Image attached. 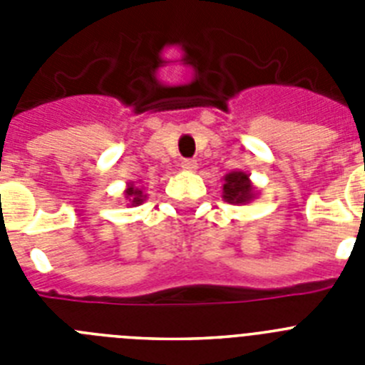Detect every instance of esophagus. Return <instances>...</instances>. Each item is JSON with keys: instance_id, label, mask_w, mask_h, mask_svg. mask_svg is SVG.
<instances>
[{"instance_id": "obj_1", "label": "esophagus", "mask_w": 365, "mask_h": 365, "mask_svg": "<svg viewBox=\"0 0 365 365\" xmlns=\"http://www.w3.org/2000/svg\"><path fill=\"white\" fill-rule=\"evenodd\" d=\"M180 166L185 168V170H188V172H195V170H197V160H193V159H182V163H180Z\"/></svg>"}]
</instances>
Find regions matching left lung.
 <instances>
[{
    "label": "left lung",
    "mask_w": 365,
    "mask_h": 365,
    "mask_svg": "<svg viewBox=\"0 0 365 365\" xmlns=\"http://www.w3.org/2000/svg\"><path fill=\"white\" fill-rule=\"evenodd\" d=\"M254 197V190L248 175L243 172H232L225 177L222 185V199L234 205H243Z\"/></svg>",
    "instance_id": "left-lung-1"
}]
</instances>
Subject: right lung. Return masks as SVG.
Wrapping results in <instances>:
<instances>
[{"mask_svg": "<svg viewBox=\"0 0 365 365\" xmlns=\"http://www.w3.org/2000/svg\"><path fill=\"white\" fill-rule=\"evenodd\" d=\"M125 195H128V197H130L131 205H140V202L144 201L143 192H140V190H138V188H135L133 185H131L130 188L125 190Z\"/></svg>", "mask_w": 365, "mask_h": 365, "instance_id": "1", "label": "right lung"}]
</instances>
